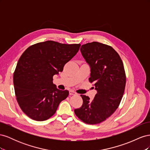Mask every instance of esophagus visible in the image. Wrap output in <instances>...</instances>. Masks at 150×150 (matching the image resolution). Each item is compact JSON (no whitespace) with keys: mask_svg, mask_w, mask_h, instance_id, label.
<instances>
[{"mask_svg":"<svg viewBox=\"0 0 150 150\" xmlns=\"http://www.w3.org/2000/svg\"><path fill=\"white\" fill-rule=\"evenodd\" d=\"M76 92H74V91H72V90H70L69 91V94L70 95H74V94H76Z\"/></svg>","mask_w":150,"mask_h":150,"instance_id":"obj_1","label":"esophagus"}]
</instances>
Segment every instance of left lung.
<instances>
[{"mask_svg": "<svg viewBox=\"0 0 150 150\" xmlns=\"http://www.w3.org/2000/svg\"><path fill=\"white\" fill-rule=\"evenodd\" d=\"M80 51L90 67L89 80L94 83L97 93L92 101L81 95L83 105L74 112L85 123L96 125L105 121L120 105L126 85L124 66L119 54L108 45L93 42L83 45Z\"/></svg>", "mask_w": 150, "mask_h": 150, "instance_id": "left-lung-1", "label": "left lung"}]
</instances>
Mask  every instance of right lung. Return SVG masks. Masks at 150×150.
<instances>
[{
	"label": "right lung",
	"mask_w": 150,
	"mask_h": 150,
	"mask_svg": "<svg viewBox=\"0 0 150 150\" xmlns=\"http://www.w3.org/2000/svg\"><path fill=\"white\" fill-rule=\"evenodd\" d=\"M80 46L47 40L29 47L22 54L13 74V86L18 104L30 118L49 119L68 96L69 91L53 84V76L63 71Z\"/></svg>",
	"instance_id": "add662e5"
}]
</instances>
